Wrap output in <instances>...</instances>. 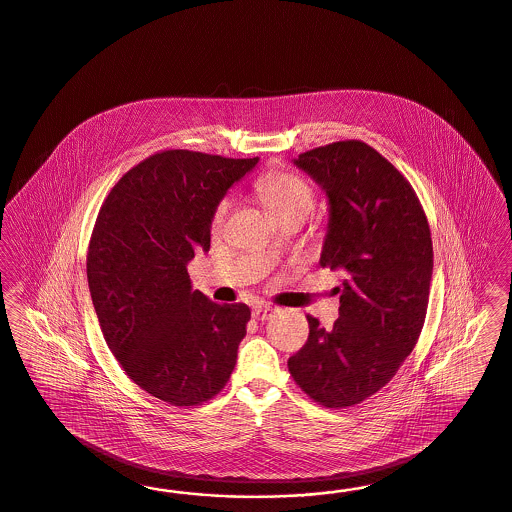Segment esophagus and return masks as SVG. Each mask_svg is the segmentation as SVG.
Listing matches in <instances>:
<instances>
[{"instance_id":"obj_1","label":"esophagus","mask_w":512,"mask_h":512,"mask_svg":"<svg viewBox=\"0 0 512 512\" xmlns=\"http://www.w3.org/2000/svg\"><path fill=\"white\" fill-rule=\"evenodd\" d=\"M276 314V308H272V306H255L253 308V319H257V321H266V319L272 318Z\"/></svg>"}]
</instances>
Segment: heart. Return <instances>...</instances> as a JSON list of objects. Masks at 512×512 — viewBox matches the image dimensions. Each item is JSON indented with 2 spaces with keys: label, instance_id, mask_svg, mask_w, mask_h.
<instances>
[{
  "label": "heart",
  "instance_id": "obj_1",
  "mask_svg": "<svg viewBox=\"0 0 512 512\" xmlns=\"http://www.w3.org/2000/svg\"><path fill=\"white\" fill-rule=\"evenodd\" d=\"M257 193L263 198L268 212L280 215L291 210H306L314 206V191L310 183L293 172H270L257 181ZM232 208L230 196H223L213 208V229H219Z\"/></svg>",
  "mask_w": 512,
  "mask_h": 512
}]
</instances>
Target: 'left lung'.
I'll return each mask as SVG.
<instances>
[{"instance_id":"obj_1","label":"left lung","mask_w":512,"mask_h":512,"mask_svg":"<svg viewBox=\"0 0 512 512\" xmlns=\"http://www.w3.org/2000/svg\"><path fill=\"white\" fill-rule=\"evenodd\" d=\"M295 164L329 198L319 265L346 272V280L333 329L306 316L310 335L287 367L319 405H359L388 384L420 338L433 274L431 230L412 185L365 141L316 147Z\"/></svg>"}]
</instances>
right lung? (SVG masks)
I'll return each instance as SVG.
<instances>
[{
  "instance_id": "obj_1",
  "label": "right lung",
  "mask_w": 512,
  "mask_h": 512,
  "mask_svg": "<svg viewBox=\"0 0 512 512\" xmlns=\"http://www.w3.org/2000/svg\"><path fill=\"white\" fill-rule=\"evenodd\" d=\"M259 159L170 149L107 194L90 236V297L111 353L134 384L179 408L227 386L251 310L193 291L187 263L210 249L215 204Z\"/></svg>"
}]
</instances>
